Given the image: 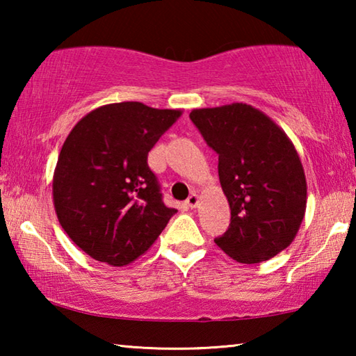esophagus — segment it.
I'll return each instance as SVG.
<instances>
[{
  "mask_svg": "<svg viewBox=\"0 0 356 356\" xmlns=\"http://www.w3.org/2000/svg\"><path fill=\"white\" fill-rule=\"evenodd\" d=\"M197 204H200V196L197 195H190L188 200H186V206L191 209H196Z\"/></svg>",
  "mask_w": 356,
  "mask_h": 356,
  "instance_id": "esophagus-1",
  "label": "esophagus"
}]
</instances>
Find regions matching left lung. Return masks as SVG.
Returning a JSON list of instances; mask_svg holds the SVG:
<instances>
[{
  "label": "left lung",
  "mask_w": 356,
  "mask_h": 356,
  "mask_svg": "<svg viewBox=\"0 0 356 356\" xmlns=\"http://www.w3.org/2000/svg\"><path fill=\"white\" fill-rule=\"evenodd\" d=\"M218 154V176L231 225L215 243L240 264H259L286 250L306 212L305 170L284 130L246 104L190 113Z\"/></svg>",
  "instance_id": "obj_1"
}]
</instances>
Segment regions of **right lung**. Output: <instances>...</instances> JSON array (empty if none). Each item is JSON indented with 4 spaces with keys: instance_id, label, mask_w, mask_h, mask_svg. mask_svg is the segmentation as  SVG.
<instances>
[{
    "instance_id": "right-lung-1",
    "label": "right lung",
    "mask_w": 356,
    "mask_h": 356,
    "mask_svg": "<svg viewBox=\"0 0 356 356\" xmlns=\"http://www.w3.org/2000/svg\"><path fill=\"white\" fill-rule=\"evenodd\" d=\"M180 116L182 110L120 102L88 113L65 138L53 204L72 242L95 261H136L177 212L161 201L147 154Z\"/></svg>"
}]
</instances>
